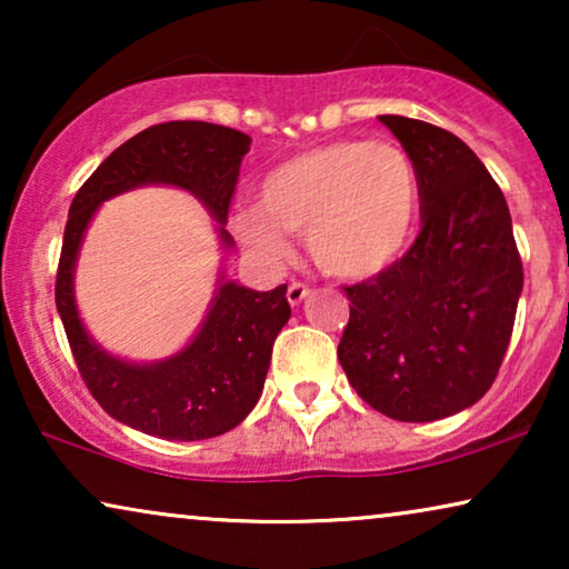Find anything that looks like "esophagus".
<instances>
[{
    "label": "esophagus",
    "instance_id": "obj_1",
    "mask_svg": "<svg viewBox=\"0 0 569 569\" xmlns=\"http://www.w3.org/2000/svg\"><path fill=\"white\" fill-rule=\"evenodd\" d=\"M308 295H310V287L302 282H290V287H287V300H290V306H300Z\"/></svg>",
    "mask_w": 569,
    "mask_h": 569
}]
</instances>
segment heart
<instances>
[{
    "label": "heart",
    "mask_w": 569,
    "mask_h": 569,
    "mask_svg": "<svg viewBox=\"0 0 569 569\" xmlns=\"http://www.w3.org/2000/svg\"><path fill=\"white\" fill-rule=\"evenodd\" d=\"M419 173L396 142L337 139L271 168L259 207L232 217L248 246L284 259V232L306 236L308 251L333 277L383 271L409 246L419 217Z\"/></svg>",
    "instance_id": "obj_1"
}]
</instances>
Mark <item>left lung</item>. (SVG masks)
I'll list each match as a JSON object with an SVG mask.
<instances>
[{
	"label": "left lung",
	"mask_w": 569,
	"mask_h": 569,
	"mask_svg": "<svg viewBox=\"0 0 569 569\" xmlns=\"http://www.w3.org/2000/svg\"><path fill=\"white\" fill-rule=\"evenodd\" d=\"M419 173L422 230L372 279L345 287L339 362L380 415L432 422L495 383L508 352L523 261L510 209L485 162L450 131L380 116Z\"/></svg>",
	"instance_id": "obj_1"
}]
</instances>
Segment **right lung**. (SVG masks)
Segmentation results:
<instances>
[{
	"mask_svg": "<svg viewBox=\"0 0 569 569\" xmlns=\"http://www.w3.org/2000/svg\"><path fill=\"white\" fill-rule=\"evenodd\" d=\"M251 137L207 121H168L139 131L100 162L69 207L57 269V310L77 370L100 407L119 422L162 440H207L251 415L267 380L271 347L290 318L287 284L256 292L222 282L201 331L183 352L154 365L106 355L77 316L72 277L84 228L100 201L144 183H170L204 201L222 243L240 160Z\"/></svg>",
	"mask_w": 569,
	"mask_h": 569,
	"instance_id": "add662e5",
	"label": "right lung"
}]
</instances>
